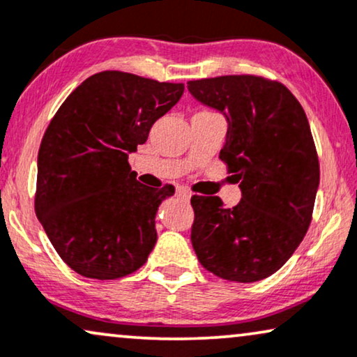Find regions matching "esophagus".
<instances>
[{"label": "esophagus", "instance_id": "1", "mask_svg": "<svg viewBox=\"0 0 357 357\" xmlns=\"http://www.w3.org/2000/svg\"><path fill=\"white\" fill-rule=\"evenodd\" d=\"M176 195H178L181 199L184 201H190L191 199V192L186 190V188H178V191H176Z\"/></svg>", "mask_w": 357, "mask_h": 357}]
</instances>
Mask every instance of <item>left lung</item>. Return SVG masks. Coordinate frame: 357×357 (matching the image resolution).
<instances>
[{"label":"left lung","instance_id":"8db88e82","mask_svg":"<svg viewBox=\"0 0 357 357\" xmlns=\"http://www.w3.org/2000/svg\"><path fill=\"white\" fill-rule=\"evenodd\" d=\"M188 89L226 118L220 158L241 190L234 208L191 197L192 248L216 276L261 281L293 256L311 222L319 161L306 113L286 86L257 76L188 81Z\"/></svg>","mask_w":357,"mask_h":357}]
</instances>
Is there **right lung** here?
I'll return each instance as SVG.
<instances>
[{
	"instance_id": "right-lung-1",
	"label": "right lung",
	"mask_w": 357,
	"mask_h": 357,
	"mask_svg": "<svg viewBox=\"0 0 357 357\" xmlns=\"http://www.w3.org/2000/svg\"><path fill=\"white\" fill-rule=\"evenodd\" d=\"M184 84L121 71L89 76L51 119L38 153L34 209L73 271L118 279L139 269L156 244V213L174 188L141 184L128 156Z\"/></svg>"
}]
</instances>
